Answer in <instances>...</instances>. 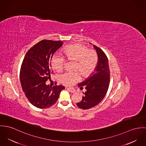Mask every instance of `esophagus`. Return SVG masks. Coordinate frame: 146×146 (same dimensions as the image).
I'll return each instance as SVG.
<instances>
[{"label": "esophagus", "instance_id": "obj_1", "mask_svg": "<svg viewBox=\"0 0 146 146\" xmlns=\"http://www.w3.org/2000/svg\"><path fill=\"white\" fill-rule=\"evenodd\" d=\"M66 89L67 90H68L69 92H70L71 93H74L76 92V90L73 88H66Z\"/></svg>", "mask_w": 146, "mask_h": 146}]
</instances>
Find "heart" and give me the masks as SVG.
<instances>
[{
  "label": "heart",
  "instance_id": "obj_1",
  "mask_svg": "<svg viewBox=\"0 0 146 146\" xmlns=\"http://www.w3.org/2000/svg\"><path fill=\"white\" fill-rule=\"evenodd\" d=\"M62 55L68 60L77 62L76 69L79 70L83 76H88L96 69L98 63L96 52L81 44L68 46L63 50ZM64 59L61 56H54L51 59L52 69L60 72L63 70ZM80 75L78 72H66L60 76V81L66 86H72L80 80Z\"/></svg>",
  "mask_w": 146,
  "mask_h": 146
}]
</instances>
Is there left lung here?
<instances>
[{
  "mask_svg": "<svg viewBox=\"0 0 146 146\" xmlns=\"http://www.w3.org/2000/svg\"><path fill=\"white\" fill-rule=\"evenodd\" d=\"M98 56V63L95 72L85 81L78 84L81 90H86L81 102L77 103L82 109H88L98 105L105 96L110 84V69L108 59L105 52L94 45Z\"/></svg>",
  "mask_w": 146,
  "mask_h": 146,
  "instance_id": "left-lung-1",
  "label": "left lung"
}]
</instances>
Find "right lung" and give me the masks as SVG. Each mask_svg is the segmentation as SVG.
<instances>
[{
    "mask_svg": "<svg viewBox=\"0 0 146 146\" xmlns=\"http://www.w3.org/2000/svg\"><path fill=\"white\" fill-rule=\"evenodd\" d=\"M63 44L60 41L43 40L27 52L20 70V82L23 91L33 106L46 109L54 105L64 86L52 87L46 85L52 73L51 60L54 54Z\"/></svg>",
    "mask_w": 146,
    "mask_h": 146,
    "instance_id": "1",
    "label": "right lung"
}]
</instances>
